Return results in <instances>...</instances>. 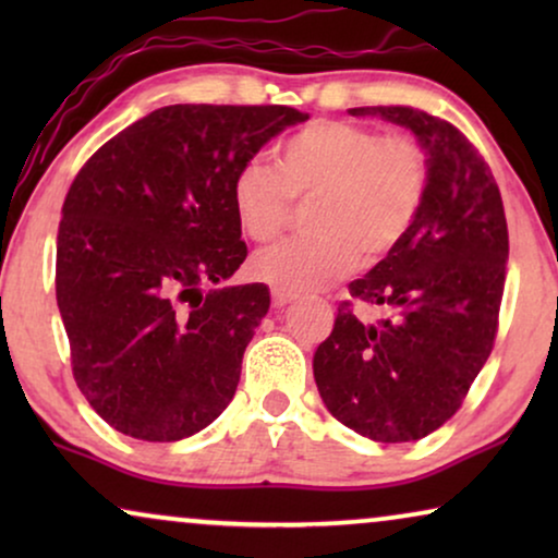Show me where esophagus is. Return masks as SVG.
Instances as JSON below:
<instances>
[{
    "label": "esophagus",
    "mask_w": 558,
    "mask_h": 558,
    "mask_svg": "<svg viewBox=\"0 0 558 558\" xmlns=\"http://www.w3.org/2000/svg\"><path fill=\"white\" fill-rule=\"evenodd\" d=\"M294 300H296V294L281 292V289H271V304H274V307H287V304H292Z\"/></svg>",
    "instance_id": "1"
}]
</instances>
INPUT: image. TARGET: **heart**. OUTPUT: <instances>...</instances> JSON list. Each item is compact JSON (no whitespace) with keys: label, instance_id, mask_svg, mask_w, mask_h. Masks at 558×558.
<instances>
[{"label":"heart","instance_id":"b5f03b06","mask_svg":"<svg viewBox=\"0 0 558 558\" xmlns=\"http://www.w3.org/2000/svg\"><path fill=\"white\" fill-rule=\"evenodd\" d=\"M277 169L248 159L231 182L235 223L271 241L292 201L310 205L312 235L287 239L251 258V277L300 294L345 277L361 258L380 262L407 239L429 190V159L409 136H384L350 121H312L277 149Z\"/></svg>","mask_w":558,"mask_h":558}]
</instances>
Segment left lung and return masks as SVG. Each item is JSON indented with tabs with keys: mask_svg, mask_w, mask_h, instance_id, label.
Here are the masks:
<instances>
[{
	"mask_svg": "<svg viewBox=\"0 0 558 558\" xmlns=\"http://www.w3.org/2000/svg\"><path fill=\"white\" fill-rule=\"evenodd\" d=\"M409 129L429 159L416 223L350 296L391 310L378 325L340 304L315 350L317 391L330 414L373 441H416L468 396L493 350L506 287L508 226L480 151L449 121L409 106H361Z\"/></svg>",
	"mask_w": 558,
	"mask_h": 558,
	"instance_id": "left-lung-1",
	"label": "left lung"
}]
</instances>
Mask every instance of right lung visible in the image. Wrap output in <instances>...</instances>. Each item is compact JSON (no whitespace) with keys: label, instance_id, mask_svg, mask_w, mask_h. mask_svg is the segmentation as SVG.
<instances>
[{"label":"right lung","instance_id":"add662e5","mask_svg":"<svg viewBox=\"0 0 558 558\" xmlns=\"http://www.w3.org/2000/svg\"><path fill=\"white\" fill-rule=\"evenodd\" d=\"M307 119L289 106H162L75 174L56 296L75 384L117 432L180 441L231 403L271 302L264 284L220 287L246 258L231 182Z\"/></svg>","mask_w":558,"mask_h":558}]
</instances>
